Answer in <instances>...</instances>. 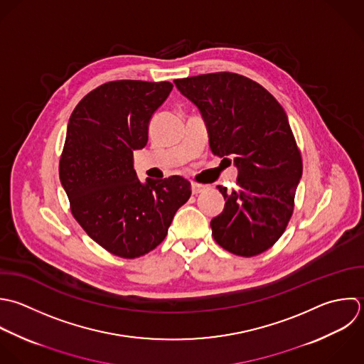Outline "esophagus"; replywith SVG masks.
<instances>
[{"label": "esophagus", "mask_w": 364, "mask_h": 364, "mask_svg": "<svg viewBox=\"0 0 364 364\" xmlns=\"http://www.w3.org/2000/svg\"><path fill=\"white\" fill-rule=\"evenodd\" d=\"M205 187H207V186H204V184L193 183V184H191V191H193V194H200V193H203V191L205 190Z\"/></svg>", "instance_id": "1"}]
</instances>
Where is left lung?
Masks as SVG:
<instances>
[{
	"label": "left lung",
	"mask_w": 364,
	"mask_h": 364,
	"mask_svg": "<svg viewBox=\"0 0 364 364\" xmlns=\"http://www.w3.org/2000/svg\"><path fill=\"white\" fill-rule=\"evenodd\" d=\"M201 112L213 154L238 167V190L224 196V211L211 220L220 247L240 257L269 250L285 232L302 177V156L278 100L255 80L215 72L174 80ZM223 160V161H224Z\"/></svg>",
	"instance_id": "left-lung-1"
}]
</instances>
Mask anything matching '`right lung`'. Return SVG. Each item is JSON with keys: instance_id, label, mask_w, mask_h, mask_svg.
<instances>
[{"instance_id": "obj_1", "label": "right lung", "mask_w": 364, "mask_h": 364, "mask_svg": "<svg viewBox=\"0 0 364 364\" xmlns=\"http://www.w3.org/2000/svg\"><path fill=\"white\" fill-rule=\"evenodd\" d=\"M171 89L166 80L107 82L76 105L68 123L59 178L72 215L120 258H139L161 244L191 196L181 176L141 184L133 168V150L147 144L149 122Z\"/></svg>"}]
</instances>
